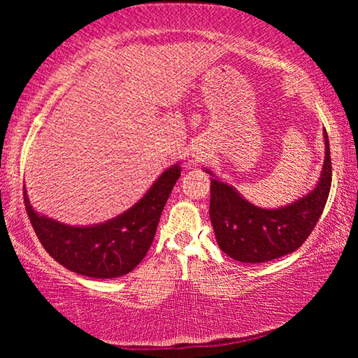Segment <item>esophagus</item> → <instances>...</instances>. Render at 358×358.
I'll use <instances>...</instances> for the list:
<instances>
[{
	"label": "esophagus",
	"instance_id": "1",
	"mask_svg": "<svg viewBox=\"0 0 358 358\" xmlns=\"http://www.w3.org/2000/svg\"><path fill=\"white\" fill-rule=\"evenodd\" d=\"M201 156H202V155H201Z\"/></svg>",
	"mask_w": 358,
	"mask_h": 358
}]
</instances>
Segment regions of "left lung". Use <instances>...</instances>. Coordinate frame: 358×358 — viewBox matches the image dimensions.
<instances>
[{"instance_id":"left-lung-1","label":"left lung","mask_w":358,"mask_h":358,"mask_svg":"<svg viewBox=\"0 0 358 358\" xmlns=\"http://www.w3.org/2000/svg\"><path fill=\"white\" fill-rule=\"evenodd\" d=\"M324 143V166L316 186L278 208L257 207L237 187L203 169L211 175L210 220L222 252L238 262L262 264L299 250L317 224L330 194L331 161L325 129Z\"/></svg>"}]
</instances>
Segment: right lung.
I'll return each mask as SVG.
<instances>
[{
	"instance_id": "1",
	"label": "right lung",
	"mask_w": 358,
	"mask_h": 358,
	"mask_svg": "<svg viewBox=\"0 0 358 358\" xmlns=\"http://www.w3.org/2000/svg\"><path fill=\"white\" fill-rule=\"evenodd\" d=\"M180 175L178 162L167 167L131 208L92 226H69L39 213L29 203L27 187L23 201L41 245L58 264L82 276L110 280L128 275L142 262Z\"/></svg>"
}]
</instances>
